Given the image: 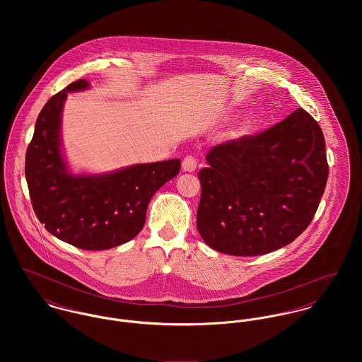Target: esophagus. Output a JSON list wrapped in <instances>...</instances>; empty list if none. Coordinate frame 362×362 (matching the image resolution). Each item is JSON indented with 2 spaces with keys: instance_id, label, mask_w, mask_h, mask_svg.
<instances>
[{
  "instance_id": "obj_1",
  "label": "esophagus",
  "mask_w": 362,
  "mask_h": 362,
  "mask_svg": "<svg viewBox=\"0 0 362 362\" xmlns=\"http://www.w3.org/2000/svg\"><path fill=\"white\" fill-rule=\"evenodd\" d=\"M197 165H198L197 157H194V156L191 155L184 157V160H182V170H184V171L192 173V171L197 170Z\"/></svg>"
}]
</instances>
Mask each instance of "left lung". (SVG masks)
Instances as JSON below:
<instances>
[{"mask_svg":"<svg viewBox=\"0 0 362 362\" xmlns=\"http://www.w3.org/2000/svg\"><path fill=\"white\" fill-rule=\"evenodd\" d=\"M206 160L197 227L210 248L234 257L264 255L301 235L329 175L323 132L304 108L214 146Z\"/></svg>","mask_w":362,"mask_h":362,"instance_id":"1","label":"left lung"}]
</instances>
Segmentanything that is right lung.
I'll list each match as a JSON object with an SVG mask.
<instances>
[{"mask_svg":"<svg viewBox=\"0 0 362 362\" xmlns=\"http://www.w3.org/2000/svg\"><path fill=\"white\" fill-rule=\"evenodd\" d=\"M88 86L85 79L75 81L43 107L25 174L32 206L46 230L76 248L102 251L139 234L152 197L178 174L180 160L136 164L100 177L68 174L59 152L61 110L68 92Z\"/></svg>","mask_w":362,"mask_h":362,"instance_id":"add662e5","label":"right lung"}]
</instances>
